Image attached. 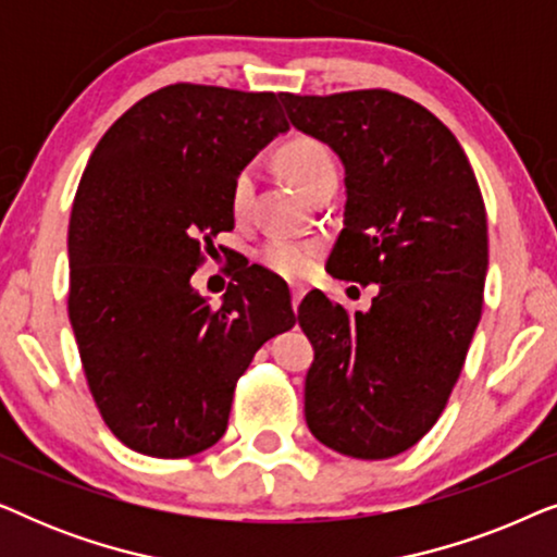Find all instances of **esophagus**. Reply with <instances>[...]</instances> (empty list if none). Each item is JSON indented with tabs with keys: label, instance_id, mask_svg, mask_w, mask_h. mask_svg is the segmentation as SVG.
<instances>
[{
	"label": "esophagus",
	"instance_id": "obj_1",
	"mask_svg": "<svg viewBox=\"0 0 557 557\" xmlns=\"http://www.w3.org/2000/svg\"><path fill=\"white\" fill-rule=\"evenodd\" d=\"M304 294H307V288H304L301 284H292V307H294V311L299 309V301L304 299Z\"/></svg>",
	"mask_w": 557,
	"mask_h": 557
}]
</instances>
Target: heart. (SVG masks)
Instances as JSON below:
<instances>
[{
  "label": "heart",
  "instance_id": "obj_1",
  "mask_svg": "<svg viewBox=\"0 0 557 557\" xmlns=\"http://www.w3.org/2000/svg\"><path fill=\"white\" fill-rule=\"evenodd\" d=\"M278 170L301 189L304 195L314 193L317 185L324 180L337 177V164H334L332 151L322 141L299 136V139L286 141L276 154ZM256 174L250 166L235 174L231 185V210L235 218H246L253 202ZM322 253V246L317 240H292V238H273L263 246L261 261L269 265L273 273L286 278H299L304 273L314 269L317 258Z\"/></svg>",
  "mask_w": 557,
  "mask_h": 557
}]
</instances>
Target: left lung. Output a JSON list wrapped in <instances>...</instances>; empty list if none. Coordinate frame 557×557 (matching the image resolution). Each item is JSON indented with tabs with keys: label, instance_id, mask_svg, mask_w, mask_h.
<instances>
[{
	"label": "left lung",
	"instance_id": "1",
	"mask_svg": "<svg viewBox=\"0 0 557 557\" xmlns=\"http://www.w3.org/2000/svg\"><path fill=\"white\" fill-rule=\"evenodd\" d=\"M278 98L292 126L345 166V227L330 273L377 284L368 311L322 292L301 301L299 326L314 347L304 416L334 451L391 459L438 421L482 317V193L456 136L406 96Z\"/></svg>",
	"mask_w": 557,
	"mask_h": 557
}]
</instances>
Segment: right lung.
Instances as JSON below:
<instances>
[{"label":"right lung","mask_w":557,"mask_h":557,"mask_svg":"<svg viewBox=\"0 0 557 557\" xmlns=\"http://www.w3.org/2000/svg\"><path fill=\"white\" fill-rule=\"evenodd\" d=\"M286 132L276 94L174 83L134 103L88 159L67 314L90 395L134 451L182 459L218 444L258 347L296 324L288 286L258 265L218 309L189 284L233 231L235 174Z\"/></svg>","instance_id":"1"}]
</instances>
